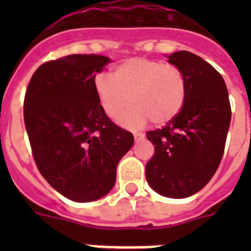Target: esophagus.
Segmentation results:
<instances>
[{"label":"esophagus","instance_id":"obj_1","mask_svg":"<svg viewBox=\"0 0 251 251\" xmlns=\"http://www.w3.org/2000/svg\"><path fill=\"white\" fill-rule=\"evenodd\" d=\"M133 136H134V139H136V142H138V141H141V139L145 138V133H134Z\"/></svg>","mask_w":251,"mask_h":251}]
</instances>
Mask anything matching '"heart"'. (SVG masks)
Returning a JSON list of instances; mask_svg holds the SVG:
<instances>
[{"mask_svg": "<svg viewBox=\"0 0 251 251\" xmlns=\"http://www.w3.org/2000/svg\"><path fill=\"white\" fill-rule=\"evenodd\" d=\"M95 94L109 118L127 129H139L150 121L166 124L182 110L187 95V80L174 64L146 57H130L119 64L113 76L100 73L94 79Z\"/></svg>", "mask_w": 251, "mask_h": 251, "instance_id": "1", "label": "heart"}]
</instances>
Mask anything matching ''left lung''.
<instances>
[{
  "mask_svg": "<svg viewBox=\"0 0 251 251\" xmlns=\"http://www.w3.org/2000/svg\"><path fill=\"white\" fill-rule=\"evenodd\" d=\"M168 61L185 74L187 95L177 117L146 133L154 145L146 178L157 194L185 199L205 187L220 165L231 106L223 76L207 61L188 51L171 54Z\"/></svg>",
  "mask_w": 251,
  "mask_h": 251,
  "instance_id": "obj_1",
  "label": "left lung"
}]
</instances>
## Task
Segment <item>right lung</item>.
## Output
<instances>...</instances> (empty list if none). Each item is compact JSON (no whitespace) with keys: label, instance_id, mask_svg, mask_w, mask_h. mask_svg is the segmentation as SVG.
<instances>
[{"label":"right lung","instance_id":"right-lung-1","mask_svg":"<svg viewBox=\"0 0 251 251\" xmlns=\"http://www.w3.org/2000/svg\"><path fill=\"white\" fill-rule=\"evenodd\" d=\"M101 55H68L39 66L26 89L24 119L40 174L75 202L105 196L133 134L113 123L95 94Z\"/></svg>","mask_w":251,"mask_h":251}]
</instances>
